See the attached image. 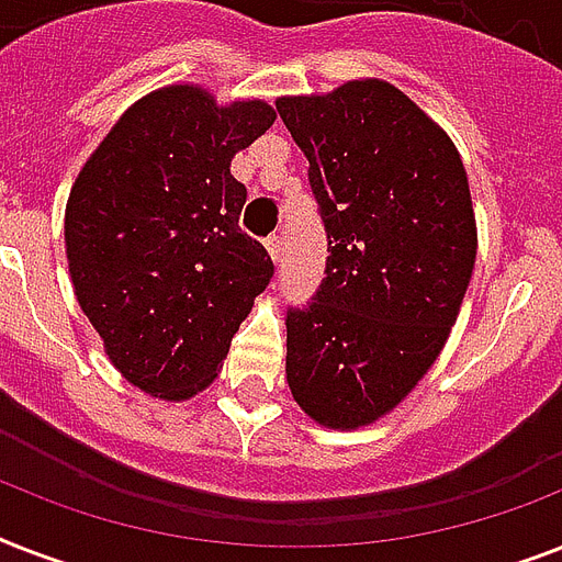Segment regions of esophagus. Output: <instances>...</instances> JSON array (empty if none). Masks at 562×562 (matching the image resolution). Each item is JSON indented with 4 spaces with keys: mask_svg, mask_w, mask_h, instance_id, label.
<instances>
[{
    "mask_svg": "<svg viewBox=\"0 0 562 562\" xmlns=\"http://www.w3.org/2000/svg\"><path fill=\"white\" fill-rule=\"evenodd\" d=\"M265 247H268V254H271L273 262H280V250H282V236H280V233H273V236L265 238Z\"/></svg>",
    "mask_w": 562,
    "mask_h": 562,
    "instance_id": "1",
    "label": "esophagus"
}]
</instances>
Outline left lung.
<instances>
[{
  "mask_svg": "<svg viewBox=\"0 0 562 562\" xmlns=\"http://www.w3.org/2000/svg\"><path fill=\"white\" fill-rule=\"evenodd\" d=\"M308 160L326 277L289 306L285 379L321 426L400 405L443 350L475 265V215L449 136L384 81L277 101Z\"/></svg>",
  "mask_w": 562,
  "mask_h": 562,
  "instance_id": "left-lung-1",
  "label": "left lung"
}]
</instances>
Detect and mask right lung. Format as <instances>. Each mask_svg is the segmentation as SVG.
<instances>
[{"instance_id": "right-lung-1", "label": "right lung", "mask_w": 562, "mask_h": 562, "mask_svg": "<svg viewBox=\"0 0 562 562\" xmlns=\"http://www.w3.org/2000/svg\"><path fill=\"white\" fill-rule=\"evenodd\" d=\"M265 101L218 108L178 83L119 119L66 203L75 297L139 391L187 400L218 375L273 262L238 227L236 151L273 125Z\"/></svg>"}]
</instances>
